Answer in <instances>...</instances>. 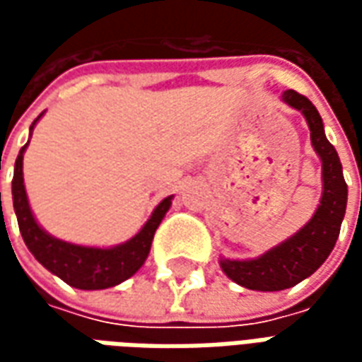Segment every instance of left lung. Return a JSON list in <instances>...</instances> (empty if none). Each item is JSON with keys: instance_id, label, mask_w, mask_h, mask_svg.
I'll use <instances>...</instances> for the list:
<instances>
[{"instance_id": "obj_1", "label": "left lung", "mask_w": 362, "mask_h": 362, "mask_svg": "<svg viewBox=\"0 0 362 362\" xmlns=\"http://www.w3.org/2000/svg\"><path fill=\"white\" fill-rule=\"evenodd\" d=\"M283 103L303 112L310 127L312 147L322 160L324 192L314 217L285 243L256 259H221V269L228 279L252 291H283L310 277L334 250L347 207V184L341 163L324 134L316 106L296 90H285Z\"/></svg>"}]
</instances>
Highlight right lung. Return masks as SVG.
Returning <instances> with one entry per match:
<instances>
[{"mask_svg":"<svg viewBox=\"0 0 362 362\" xmlns=\"http://www.w3.org/2000/svg\"><path fill=\"white\" fill-rule=\"evenodd\" d=\"M40 116L33 122L30 132H33L36 122L40 119ZM27 145L19 151V157L15 160L11 192L13 207H15V215H17V223H19L21 236H23V240L27 244L30 254L48 272L58 275L62 281H66L67 285H71L75 288H83V291L108 288L118 285L122 281L129 279L145 264V259L149 256L155 230L160 225L166 211L170 209L173 196L165 197L155 207L149 221L127 243L118 244L114 248H90V246H77V244L64 243V240L48 235L36 223L35 215L30 211L27 192H25V180H23V153L27 149Z\"/></svg>","mask_w":362,"mask_h":362,"instance_id":"add662e5","label":"right lung"}]
</instances>
